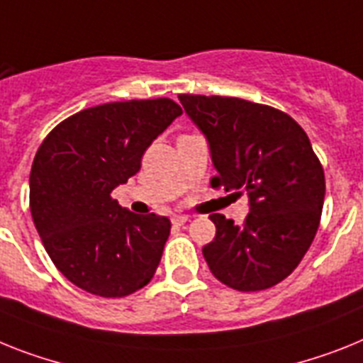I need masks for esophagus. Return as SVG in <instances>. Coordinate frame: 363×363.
Listing matches in <instances>:
<instances>
[{
  "label": "esophagus",
  "mask_w": 363,
  "mask_h": 363,
  "mask_svg": "<svg viewBox=\"0 0 363 363\" xmlns=\"http://www.w3.org/2000/svg\"><path fill=\"white\" fill-rule=\"evenodd\" d=\"M188 216H184V214H177V216H173L172 218V223L173 225H184L188 221Z\"/></svg>",
  "instance_id": "obj_1"
}]
</instances>
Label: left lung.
Wrapping results in <instances>:
<instances>
[{
    "label": "left lung",
    "instance_id": "1",
    "mask_svg": "<svg viewBox=\"0 0 363 363\" xmlns=\"http://www.w3.org/2000/svg\"><path fill=\"white\" fill-rule=\"evenodd\" d=\"M179 99L208 142L218 172L212 184L249 197L242 225L210 216L216 236L203 257L212 275L238 291L279 284L299 266L321 219L325 173L308 136L273 106L221 96Z\"/></svg>",
    "mask_w": 363,
    "mask_h": 363
}]
</instances>
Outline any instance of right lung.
Instances as JSON below:
<instances>
[{"instance_id": "add662e5", "label": "right lung", "mask_w": 363, "mask_h": 363, "mask_svg": "<svg viewBox=\"0 0 363 363\" xmlns=\"http://www.w3.org/2000/svg\"><path fill=\"white\" fill-rule=\"evenodd\" d=\"M181 114L167 97L105 103L60 121L36 151L33 221L57 269L81 290L125 297L153 279L172 223L135 214L111 194Z\"/></svg>"}]
</instances>
